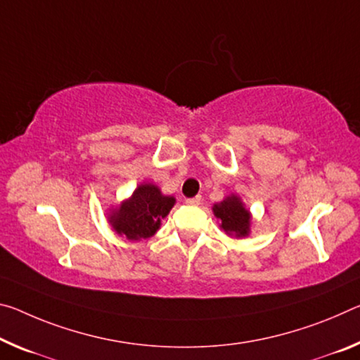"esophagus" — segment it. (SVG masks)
<instances>
[{"label":"esophagus","mask_w":360,"mask_h":360,"mask_svg":"<svg viewBox=\"0 0 360 360\" xmlns=\"http://www.w3.org/2000/svg\"><path fill=\"white\" fill-rule=\"evenodd\" d=\"M200 202H202V197H200V195L192 197V198H187V200H186V203H187V205H192V207H197V205H200Z\"/></svg>","instance_id":"obj_1"}]
</instances>
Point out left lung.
Returning a JSON list of instances; mask_svg holds the SVG:
<instances>
[{"mask_svg":"<svg viewBox=\"0 0 360 360\" xmlns=\"http://www.w3.org/2000/svg\"><path fill=\"white\" fill-rule=\"evenodd\" d=\"M214 216L221 221V227L229 236L245 237L250 231V213L245 210L240 198L232 195L214 205Z\"/></svg>","mask_w":360,"mask_h":360,"instance_id":"1","label":"left lung"}]
</instances>
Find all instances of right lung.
<instances>
[{
	"label": "right lung",
	"instance_id": "1",
	"mask_svg": "<svg viewBox=\"0 0 360 360\" xmlns=\"http://www.w3.org/2000/svg\"><path fill=\"white\" fill-rule=\"evenodd\" d=\"M174 198L162 195L153 184H142L134 191L129 200L113 211L110 222L120 236L129 240L149 238L158 231L160 221L173 208Z\"/></svg>",
	"mask_w": 360,
	"mask_h": 360
}]
</instances>
